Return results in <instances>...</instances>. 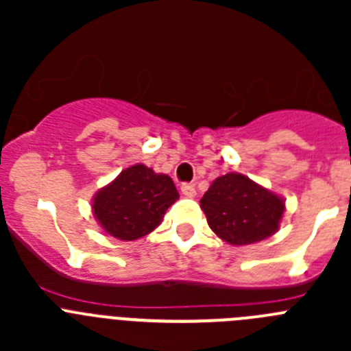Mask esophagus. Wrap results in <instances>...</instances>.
I'll return each mask as SVG.
<instances>
[{
  "mask_svg": "<svg viewBox=\"0 0 351 351\" xmlns=\"http://www.w3.org/2000/svg\"><path fill=\"white\" fill-rule=\"evenodd\" d=\"M181 191H182V195H184V197H188V198H193L195 195H197V190H195V186L193 184H188V182L181 186Z\"/></svg>",
  "mask_w": 351,
  "mask_h": 351,
  "instance_id": "obj_1",
  "label": "esophagus"
}]
</instances>
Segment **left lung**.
Segmentation results:
<instances>
[{"label":"left lung","instance_id":"obj_1","mask_svg":"<svg viewBox=\"0 0 351 351\" xmlns=\"http://www.w3.org/2000/svg\"><path fill=\"white\" fill-rule=\"evenodd\" d=\"M210 230L235 246L271 237L285 213L283 198L265 190L243 173L218 178L200 200Z\"/></svg>","mask_w":351,"mask_h":351}]
</instances>
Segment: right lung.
Returning a JSON list of instances; mask_svg holds the SVG:
<instances>
[{
    "label": "right lung",
    "instance_id": "right-lung-1",
    "mask_svg": "<svg viewBox=\"0 0 351 351\" xmlns=\"http://www.w3.org/2000/svg\"><path fill=\"white\" fill-rule=\"evenodd\" d=\"M179 198L173 181L145 165L125 169L93 198V214L107 234L135 241L151 234Z\"/></svg>",
    "mask_w": 351,
    "mask_h": 351
}]
</instances>
